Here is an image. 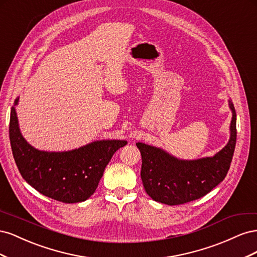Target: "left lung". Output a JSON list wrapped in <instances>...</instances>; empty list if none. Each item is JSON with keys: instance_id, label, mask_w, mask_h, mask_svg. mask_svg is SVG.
<instances>
[{"instance_id": "obj_1", "label": "left lung", "mask_w": 257, "mask_h": 257, "mask_svg": "<svg viewBox=\"0 0 257 257\" xmlns=\"http://www.w3.org/2000/svg\"><path fill=\"white\" fill-rule=\"evenodd\" d=\"M232 111L230 139L213 158L195 161L177 160L159 148L136 144L142 153V180L153 200L169 206L181 205L205 196L226 177L234 155L237 128L235 107Z\"/></svg>"}]
</instances>
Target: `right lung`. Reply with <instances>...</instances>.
Returning a JSON list of instances; mask_svg holds the SVG:
<instances>
[{"instance_id": "add662e5", "label": "right lung", "mask_w": 257, "mask_h": 257, "mask_svg": "<svg viewBox=\"0 0 257 257\" xmlns=\"http://www.w3.org/2000/svg\"><path fill=\"white\" fill-rule=\"evenodd\" d=\"M19 98L15 100L18 104ZM10 139L22 178L43 195L65 204L80 203L95 192L114 152L125 141L94 142L67 152L34 149L22 137L15 107H12Z\"/></svg>"}]
</instances>
